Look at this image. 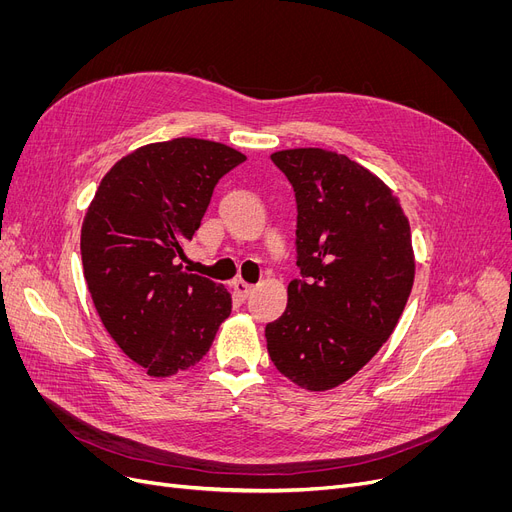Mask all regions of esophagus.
<instances>
[{"label":"esophagus","mask_w":512,"mask_h":512,"mask_svg":"<svg viewBox=\"0 0 512 512\" xmlns=\"http://www.w3.org/2000/svg\"><path fill=\"white\" fill-rule=\"evenodd\" d=\"M232 288H234V292L238 294V297H242V299H247L249 294L253 292V284H249V282H245V280H234L232 282Z\"/></svg>","instance_id":"obj_1"}]
</instances>
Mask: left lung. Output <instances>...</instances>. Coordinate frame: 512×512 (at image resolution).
Returning <instances> with one entry per match:
<instances>
[{"label":"left lung","mask_w":512,"mask_h":512,"mask_svg":"<svg viewBox=\"0 0 512 512\" xmlns=\"http://www.w3.org/2000/svg\"><path fill=\"white\" fill-rule=\"evenodd\" d=\"M297 197V265L288 305L267 324L276 369L309 392L361 371L394 332L415 280L411 226L392 188L336 151L270 155Z\"/></svg>","instance_id":"obj_1"}]
</instances>
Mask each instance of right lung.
<instances>
[{"mask_svg":"<svg viewBox=\"0 0 512 512\" xmlns=\"http://www.w3.org/2000/svg\"><path fill=\"white\" fill-rule=\"evenodd\" d=\"M240 151L180 137L134 149L107 172L80 230L93 305L122 353L151 378L199 363L232 311L230 292L182 270L213 186Z\"/></svg>","mask_w":512,"mask_h":512,"instance_id":"1","label":"right lung"}]
</instances>
